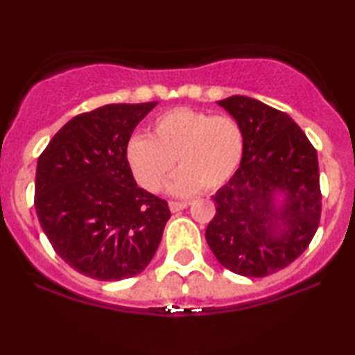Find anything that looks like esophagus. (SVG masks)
<instances>
[{
  "label": "esophagus",
  "mask_w": 355,
  "mask_h": 355,
  "mask_svg": "<svg viewBox=\"0 0 355 355\" xmlns=\"http://www.w3.org/2000/svg\"><path fill=\"white\" fill-rule=\"evenodd\" d=\"M187 205H189L187 202H169V210H171L173 213H176V211L184 210Z\"/></svg>",
  "instance_id": "obj_1"
}]
</instances>
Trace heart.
<instances>
[{"instance_id": "heart-1", "label": "heart", "mask_w": 355, "mask_h": 355, "mask_svg": "<svg viewBox=\"0 0 355 355\" xmlns=\"http://www.w3.org/2000/svg\"><path fill=\"white\" fill-rule=\"evenodd\" d=\"M241 124L226 114L176 106L148 124V137L132 135L125 159L135 181L148 192L162 191L174 159L179 171L169 182L174 196L216 191L234 176L244 157Z\"/></svg>"}]
</instances>
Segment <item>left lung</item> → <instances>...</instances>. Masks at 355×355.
<instances>
[{
    "mask_svg": "<svg viewBox=\"0 0 355 355\" xmlns=\"http://www.w3.org/2000/svg\"><path fill=\"white\" fill-rule=\"evenodd\" d=\"M244 132L239 169L213 196L205 237L232 273L263 278L307 249L322 215L317 150L283 111L244 95L216 101Z\"/></svg>",
    "mask_w": 355,
    "mask_h": 355,
    "instance_id": "obj_1",
    "label": "left lung"
}]
</instances>
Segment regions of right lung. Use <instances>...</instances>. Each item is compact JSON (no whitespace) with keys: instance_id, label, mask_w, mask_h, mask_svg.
<instances>
[{"instance_id":"obj_1","label":"right lung","mask_w":355,"mask_h":355,"mask_svg":"<svg viewBox=\"0 0 355 355\" xmlns=\"http://www.w3.org/2000/svg\"><path fill=\"white\" fill-rule=\"evenodd\" d=\"M150 103L105 105L62 125L37 163L35 211L53 249L79 273L119 281L153 259L168 203L140 189L125 159Z\"/></svg>"}]
</instances>
